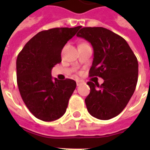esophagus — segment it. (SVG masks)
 Masks as SVG:
<instances>
[{"mask_svg": "<svg viewBox=\"0 0 150 150\" xmlns=\"http://www.w3.org/2000/svg\"><path fill=\"white\" fill-rule=\"evenodd\" d=\"M82 80H77V81H76V84H77V86H80V85L82 84Z\"/></svg>", "mask_w": 150, "mask_h": 150, "instance_id": "1", "label": "esophagus"}]
</instances>
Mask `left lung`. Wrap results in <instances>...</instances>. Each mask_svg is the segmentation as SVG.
Listing matches in <instances>:
<instances>
[{
    "label": "left lung",
    "instance_id": "8db88e82",
    "mask_svg": "<svg viewBox=\"0 0 150 150\" xmlns=\"http://www.w3.org/2000/svg\"><path fill=\"white\" fill-rule=\"evenodd\" d=\"M76 36L89 41L93 48L89 77L98 76L103 84L88 82L90 93L85 100L94 117L109 120L121 113L135 92L139 64L124 38L103 27H84Z\"/></svg>",
    "mask_w": 150,
    "mask_h": 150
}]
</instances>
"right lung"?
<instances>
[{
	"mask_svg": "<svg viewBox=\"0 0 150 150\" xmlns=\"http://www.w3.org/2000/svg\"><path fill=\"white\" fill-rule=\"evenodd\" d=\"M80 28H54L40 32L18 55V86L25 104L36 118L53 121L65 113L76 82L69 79L54 80L51 70L61 62V50Z\"/></svg>",
	"mask_w": 150,
	"mask_h": 150,
	"instance_id": "right-lung-1",
	"label": "right lung"
}]
</instances>
